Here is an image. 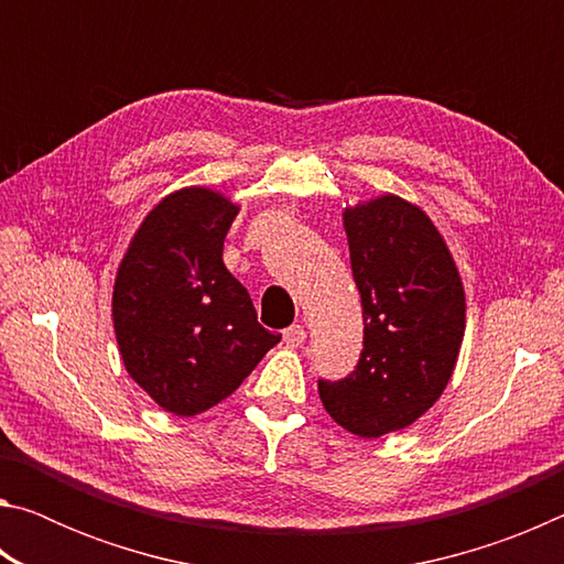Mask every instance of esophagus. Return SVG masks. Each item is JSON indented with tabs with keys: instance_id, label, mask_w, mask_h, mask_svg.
Returning a JSON list of instances; mask_svg holds the SVG:
<instances>
[{
	"instance_id": "obj_1",
	"label": "esophagus",
	"mask_w": 564,
	"mask_h": 564,
	"mask_svg": "<svg viewBox=\"0 0 564 564\" xmlns=\"http://www.w3.org/2000/svg\"><path fill=\"white\" fill-rule=\"evenodd\" d=\"M283 340H285V346H289V348H299V346H303V340H305V330H303L301 323H293L291 328H285V330H283Z\"/></svg>"
}]
</instances>
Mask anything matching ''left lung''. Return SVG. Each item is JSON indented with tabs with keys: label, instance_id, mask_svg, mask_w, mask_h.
<instances>
[{
	"label": "left lung",
	"instance_id": "left-lung-1",
	"mask_svg": "<svg viewBox=\"0 0 564 564\" xmlns=\"http://www.w3.org/2000/svg\"><path fill=\"white\" fill-rule=\"evenodd\" d=\"M362 303L352 373L318 378L323 408L360 437L400 431L431 408L453 376L465 293L443 236L417 206L380 196L343 216Z\"/></svg>",
	"mask_w": 564,
	"mask_h": 564
}]
</instances>
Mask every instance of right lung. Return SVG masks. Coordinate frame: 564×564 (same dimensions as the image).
<instances>
[{"label":"right lung","instance_id":"1","mask_svg":"<svg viewBox=\"0 0 564 564\" xmlns=\"http://www.w3.org/2000/svg\"><path fill=\"white\" fill-rule=\"evenodd\" d=\"M238 208L208 188L166 196L133 236L113 283V330L129 376L188 417L214 408L281 340L224 265Z\"/></svg>","mask_w":564,"mask_h":564}]
</instances>
